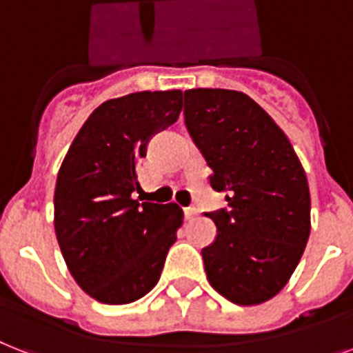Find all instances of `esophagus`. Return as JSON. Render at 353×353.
<instances>
[{"instance_id":"obj_1","label":"esophagus","mask_w":353,"mask_h":353,"mask_svg":"<svg viewBox=\"0 0 353 353\" xmlns=\"http://www.w3.org/2000/svg\"><path fill=\"white\" fill-rule=\"evenodd\" d=\"M197 216V210L194 208V206H188V208H185V217L186 219H192V217Z\"/></svg>"}]
</instances>
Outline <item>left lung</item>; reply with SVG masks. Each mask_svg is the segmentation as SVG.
Segmentation results:
<instances>
[{
	"mask_svg": "<svg viewBox=\"0 0 353 353\" xmlns=\"http://www.w3.org/2000/svg\"><path fill=\"white\" fill-rule=\"evenodd\" d=\"M185 121L228 208L208 214L216 241L203 248L208 283L241 306L277 296L310 236L305 168L277 123L252 97L225 88L185 90Z\"/></svg>",
	"mask_w": 353,
	"mask_h": 353,
	"instance_id": "obj_1",
	"label": "left lung"
}]
</instances>
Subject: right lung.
I'll return each instance as SVG.
<instances>
[{
    "mask_svg": "<svg viewBox=\"0 0 353 353\" xmlns=\"http://www.w3.org/2000/svg\"><path fill=\"white\" fill-rule=\"evenodd\" d=\"M181 90L101 103L74 137L54 192V228L68 270L105 305H128L157 285L183 225L176 203L132 199L137 161L156 132L177 121Z\"/></svg>",
    "mask_w": 353,
    "mask_h": 353,
    "instance_id": "obj_1",
    "label": "right lung"
}]
</instances>
